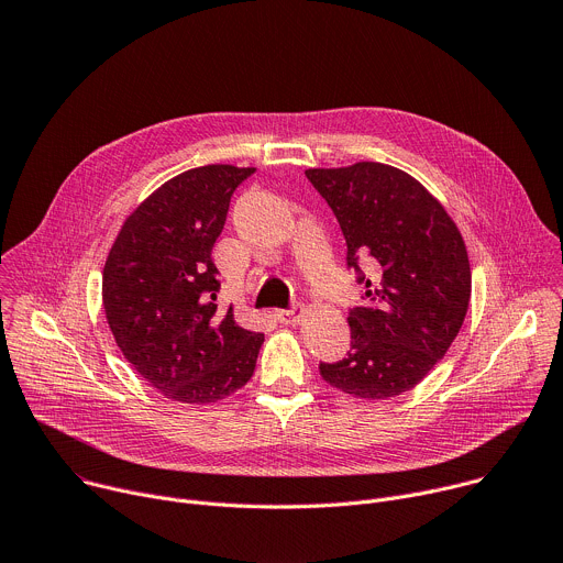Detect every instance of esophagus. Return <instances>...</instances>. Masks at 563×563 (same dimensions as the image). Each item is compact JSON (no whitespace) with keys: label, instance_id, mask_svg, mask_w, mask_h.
I'll use <instances>...</instances> for the list:
<instances>
[{"label":"esophagus","instance_id":"34e87169","mask_svg":"<svg viewBox=\"0 0 563 563\" xmlns=\"http://www.w3.org/2000/svg\"><path fill=\"white\" fill-rule=\"evenodd\" d=\"M302 313H305L302 305H294V307H289V309H276V311H274V318L278 320V323H285V325H298Z\"/></svg>","mask_w":563,"mask_h":563}]
</instances>
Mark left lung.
Wrapping results in <instances>:
<instances>
[{"label": "left lung", "mask_w": 563, "mask_h": 563, "mask_svg": "<svg viewBox=\"0 0 563 563\" xmlns=\"http://www.w3.org/2000/svg\"><path fill=\"white\" fill-rule=\"evenodd\" d=\"M334 211L347 269L365 285V307L350 309V352L320 363L332 387L378 400L412 389L456 339L472 276L463 238L441 202L412 176L380 163L307 169ZM371 276L365 279L360 263Z\"/></svg>", "instance_id": "obj_1"}]
</instances>
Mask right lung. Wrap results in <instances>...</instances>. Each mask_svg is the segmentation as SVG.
<instances>
[{
	"label": "right lung",
	"mask_w": 563,
	"mask_h": 563,
	"mask_svg": "<svg viewBox=\"0 0 563 563\" xmlns=\"http://www.w3.org/2000/svg\"><path fill=\"white\" fill-rule=\"evenodd\" d=\"M256 169L207 165L153 191L122 224L102 276L109 328L124 358L157 391L191 406L243 387L265 334L235 325L211 250L233 191Z\"/></svg>",
	"instance_id": "add662e5"
}]
</instances>
